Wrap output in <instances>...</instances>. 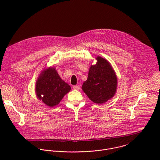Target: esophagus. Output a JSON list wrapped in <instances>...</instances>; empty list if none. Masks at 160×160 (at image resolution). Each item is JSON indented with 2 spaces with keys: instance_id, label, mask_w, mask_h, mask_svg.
Segmentation results:
<instances>
[{
  "instance_id": "esophagus-1",
  "label": "esophagus",
  "mask_w": 160,
  "mask_h": 160,
  "mask_svg": "<svg viewBox=\"0 0 160 160\" xmlns=\"http://www.w3.org/2000/svg\"><path fill=\"white\" fill-rule=\"evenodd\" d=\"M73 89L75 90H79L80 89V85H73Z\"/></svg>"
}]
</instances>
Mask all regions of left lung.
<instances>
[{
    "mask_svg": "<svg viewBox=\"0 0 160 160\" xmlns=\"http://www.w3.org/2000/svg\"><path fill=\"white\" fill-rule=\"evenodd\" d=\"M96 59V64L91 65L87 80L83 82L82 88L91 101L102 104L115 95L117 78L108 61L99 56Z\"/></svg>",
    "mask_w": 160,
    "mask_h": 160,
    "instance_id": "obj_1",
    "label": "left lung"
}]
</instances>
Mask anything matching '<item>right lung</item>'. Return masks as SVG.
<instances>
[{"label": "right lung", "instance_id": "right-lung-1", "mask_svg": "<svg viewBox=\"0 0 160 160\" xmlns=\"http://www.w3.org/2000/svg\"><path fill=\"white\" fill-rule=\"evenodd\" d=\"M70 90V86L60 78L53 68L42 72L35 88L38 98L50 107L58 104Z\"/></svg>", "mask_w": 160, "mask_h": 160}]
</instances>
